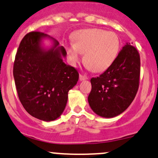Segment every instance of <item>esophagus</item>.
Wrapping results in <instances>:
<instances>
[{"mask_svg": "<svg viewBox=\"0 0 158 158\" xmlns=\"http://www.w3.org/2000/svg\"><path fill=\"white\" fill-rule=\"evenodd\" d=\"M87 79H88V77H86V76L81 75V74H80V75H79V80H80V81L87 80Z\"/></svg>", "mask_w": 158, "mask_h": 158, "instance_id": "34e87169", "label": "esophagus"}]
</instances>
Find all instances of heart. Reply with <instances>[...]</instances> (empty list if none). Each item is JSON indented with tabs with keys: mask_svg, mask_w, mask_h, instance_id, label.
<instances>
[{
	"mask_svg": "<svg viewBox=\"0 0 158 158\" xmlns=\"http://www.w3.org/2000/svg\"><path fill=\"white\" fill-rule=\"evenodd\" d=\"M73 41L64 44L69 61L75 66L85 53L87 68L94 72H102L114 63L120 50L119 37L114 32L102 29H86L73 35Z\"/></svg>",
	"mask_w": 158,
	"mask_h": 158,
	"instance_id": "heart-1",
	"label": "heart"
}]
</instances>
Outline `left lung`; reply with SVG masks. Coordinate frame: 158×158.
<instances>
[{"label":"left lung","mask_w":158,"mask_h":158,"mask_svg":"<svg viewBox=\"0 0 158 158\" xmlns=\"http://www.w3.org/2000/svg\"><path fill=\"white\" fill-rule=\"evenodd\" d=\"M140 59L138 51L126 43L114 63L99 77L92 78L89 106L98 116L112 118L124 112L139 87Z\"/></svg>","instance_id":"left-lung-1"}]
</instances>
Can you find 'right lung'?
Here are the masks:
<instances>
[{"instance_id": "right-lung-1", "label": "right lung", "mask_w": 158, "mask_h": 158, "mask_svg": "<svg viewBox=\"0 0 158 158\" xmlns=\"http://www.w3.org/2000/svg\"><path fill=\"white\" fill-rule=\"evenodd\" d=\"M44 40L52 44L46 46ZM66 56L57 40L42 32H30L20 43L13 77L20 101L32 117L50 122L64 111L68 91L79 80L77 70L63 61Z\"/></svg>"}]
</instances>
